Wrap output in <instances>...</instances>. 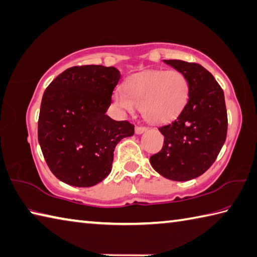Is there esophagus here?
Segmentation results:
<instances>
[{
  "label": "esophagus",
  "instance_id": "esophagus-1",
  "mask_svg": "<svg viewBox=\"0 0 257 257\" xmlns=\"http://www.w3.org/2000/svg\"><path fill=\"white\" fill-rule=\"evenodd\" d=\"M146 130H147V128H145V127H136V129H135V133H136L137 135H142L146 132Z\"/></svg>",
  "mask_w": 257,
  "mask_h": 257
}]
</instances>
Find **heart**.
<instances>
[{
  "mask_svg": "<svg viewBox=\"0 0 257 257\" xmlns=\"http://www.w3.org/2000/svg\"><path fill=\"white\" fill-rule=\"evenodd\" d=\"M189 99V83L179 71H149L135 74L123 83V92L115 91V105L128 112L141 106L148 122L165 123L181 113Z\"/></svg>",
  "mask_w": 257,
  "mask_h": 257,
  "instance_id": "1",
  "label": "heart"
}]
</instances>
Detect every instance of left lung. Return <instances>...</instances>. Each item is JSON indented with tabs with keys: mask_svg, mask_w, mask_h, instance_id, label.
Returning a JSON list of instances; mask_svg holds the SVG:
<instances>
[{
	"mask_svg": "<svg viewBox=\"0 0 257 257\" xmlns=\"http://www.w3.org/2000/svg\"><path fill=\"white\" fill-rule=\"evenodd\" d=\"M163 62L186 77L189 99L175 120L158 128L164 145L149 162L165 179L193 180L213 164L225 144L228 127L225 95L212 74L201 65L177 59Z\"/></svg>",
	"mask_w": 257,
	"mask_h": 257,
	"instance_id": "1",
	"label": "left lung"
}]
</instances>
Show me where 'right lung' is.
Instances as JSON below:
<instances>
[{"label":"right lung","mask_w":257,"mask_h":257,"mask_svg":"<svg viewBox=\"0 0 257 257\" xmlns=\"http://www.w3.org/2000/svg\"><path fill=\"white\" fill-rule=\"evenodd\" d=\"M120 77L115 67L75 66L46 88L38 141L50 171L64 183L77 188L100 183L112 169L116 145L134 135V124L106 114Z\"/></svg>","instance_id":"obj_1"}]
</instances>
